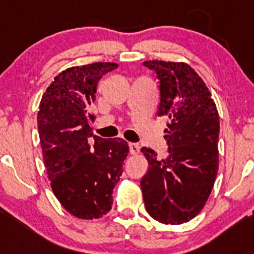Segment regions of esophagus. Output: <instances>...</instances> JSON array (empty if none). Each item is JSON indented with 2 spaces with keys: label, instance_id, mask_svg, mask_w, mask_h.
Listing matches in <instances>:
<instances>
[{
  "label": "esophagus",
  "instance_id": "34e87169",
  "mask_svg": "<svg viewBox=\"0 0 254 254\" xmlns=\"http://www.w3.org/2000/svg\"><path fill=\"white\" fill-rule=\"evenodd\" d=\"M129 150H130V154H132V155H135V154H138L139 145L137 143H129Z\"/></svg>",
  "mask_w": 254,
  "mask_h": 254
}]
</instances>
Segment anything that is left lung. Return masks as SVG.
Returning <instances> with one entry per match:
<instances>
[{"instance_id":"obj_1","label":"left lung","mask_w":254,"mask_h":254,"mask_svg":"<svg viewBox=\"0 0 254 254\" xmlns=\"http://www.w3.org/2000/svg\"><path fill=\"white\" fill-rule=\"evenodd\" d=\"M160 82L157 116L168 118L165 139L168 154L157 159L141 149L148 172L141 188L145 210L165 224L192 220L205 205L218 170L220 119L211 93L189 64L145 61Z\"/></svg>"}]
</instances>
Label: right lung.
Wrapping results in <instances>:
<instances>
[{"label":"right lung","instance_id":"obj_1","mask_svg":"<svg viewBox=\"0 0 254 254\" xmlns=\"http://www.w3.org/2000/svg\"><path fill=\"white\" fill-rule=\"evenodd\" d=\"M116 63L71 66L55 77L43 94L38 131L44 165L54 194L66 211L83 220L112 208L113 189L123 173L129 145L123 138L93 135L97 84Z\"/></svg>","mask_w":254,"mask_h":254}]
</instances>
